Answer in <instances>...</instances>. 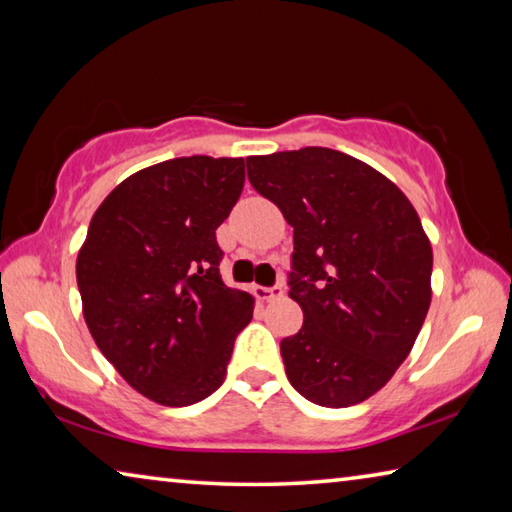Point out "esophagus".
Returning a JSON list of instances; mask_svg holds the SVG:
<instances>
[{"mask_svg": "<svg viewBox=\"0 0 512 512\" xmlns=\"http://www.w3.org/2000/svg\"><path fill=\"white\" fill-rule=\"evenodd\" d=\"M255 291V296L259 298V300H277V298H282L284 296V289L280 287V284H275V287H255L253 289Z\"/></svg>", "mask_w": 512, "mask_h": 512, "instance_id": "esophagus-1", "label": "esophagus"}]
</instances>
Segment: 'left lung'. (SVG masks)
I'll return each instance as SVG.
<instances>
[{
  "instance_id": "left-lung-1",
  "label": "left lung",
  "mask_w": 512,
  "mask_h": 512,
  "mask_svg": "<svg viewBox=\"0 0 512 512\" xmlns=\"http://www.w3.org/2000/svg\"><path fill=\"white\" fill-rule=\"evenodd\" d=\"M246 167L293 228L289 296L305 323L280 343L291 386L327 409L368 400L409 357L431 305L418 212L384 173L325 146L250 155Z\"/></svg>"
}]
</instances>
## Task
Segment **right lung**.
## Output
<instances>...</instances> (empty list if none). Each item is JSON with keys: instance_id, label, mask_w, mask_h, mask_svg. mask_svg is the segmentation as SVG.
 I'll use <instances>...</instances> for the list:
<instances>
[{"instance_id": "right-lung-1", "label": "right lung", "mask_w": 512, "mask_h": 512, "mask_svg": "<svg viewBox=\"0 0 512 512\" xmlns=\"http://www.w3.org/2000/svg\"><path fill=\"white\" fill-rule=\"evenodd\" d=\"M244 180V158H173L128 176L90 221L76 257L83 318L103 357L155 404L212 395L253 318V296L223 284L216 244Z\"/></svg>"}]
</instances>
